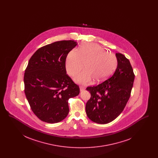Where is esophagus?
Listing matches in <instances>:
<instances>
[{
	"instance_id": "esophagus-1",
	"label": "esophagus",
	"mask_w": 158,
	"mask_h": 158,
	"mask_svg": "<svg viewBox=\"0 0 158 158\" xmlns=\"http://www.w3.org/2000/svg\"><path fill=\"white\" fill-rule=\"evenodd\" d=\"M85 88L84 86H80V90H81V92H82V91L85 90Z\"/></svg>"
}]
</instances>
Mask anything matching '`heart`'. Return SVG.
Listing matches in <instances>:
<instances>
[{"label": "heart", "instance_id": "b5f03b06", "mask_svg": "<svg viewBox=\"0 0 158 158\" xmlns=\"http://www.w3.org/2000/svg\"><path fill=\"white\" fill-rule=\"evenodd\" d=\"M84 65V71L74 78L76 82L86 85L94 81L95 83L103 82L110 78L115 70L117 59L114 54L95 43L81 45L79 52L71 50L66 56L65 67L68 75L73 76Z\"/></svg>", "mask_w": 158, "mask_h": 158}]
</instances>
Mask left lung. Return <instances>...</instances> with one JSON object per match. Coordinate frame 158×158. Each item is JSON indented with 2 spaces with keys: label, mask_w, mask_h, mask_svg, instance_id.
Returning <instances> with one entry per match:
<instances>
[{
  "label": "left lung",
  "mask_w": 158,
  "mask_h": 158,
  "mask_svg": "<svg viewBox=\"0 0 158 158\" xmlns=\"http://www.w3.org/2000/svg\"><path fill=\"white\" fill-rule=\"evenodd\" d=\"M117 66L111 77L97 86L86 88L90 98L86 104L88 118L98 124L115 120L125 108L130 97L135 75L130 61L123 54L115 53Z\"/></svg>",
  "instance_id": "left-lung-1"
}]
</instances>
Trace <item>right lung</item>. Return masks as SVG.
Listing matches in <instances>:
<instances>
[{"label":"right lung","instance_id":"obj_1","mask_svg":"<svg viewBox=\"0 0 158 158\" xmlns=\"http://www.w3.org/2000/svg\"><path fill=\"white\" fill-rule=\"evenodd\" d=\"M77 43L56 41L38 49L25 71V94L38 118L48 123L64 120L69 112L68 100L79 94V86L66 74V58Z\"/></svg>","mask_w":158,"mask_h":158}]
</instances>
